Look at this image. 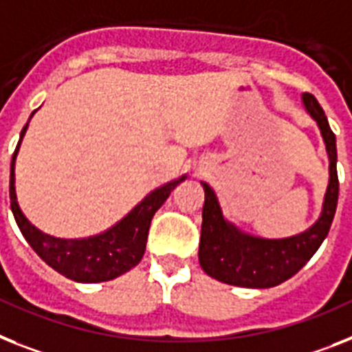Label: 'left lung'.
<instances>
[{
	"label": "left lung",
	"mask_w": 352,
	"mask_h": 352,
	"mask_svg": "<svg viewBox=\"0 0 352 352\" xmlns=\"http://www.w3.org/2000/svg\"><path fill=\"white\" fill-rule=\"evenodd\" d=\"M302 102L309 117L316 122L329 156V185H327L320 217L306 232L284 237L263 239L241 232L226 221L216 192L201 182L205 190L199 264L203 272L219 283L241 287H274L292 278L311 259L329 234L338 203V174H336V136L331 131L326 113L311 93H302Z\"/></svg>",
	"instance_id": "8db88e82"
}]
</instances>
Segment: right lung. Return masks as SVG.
I'll return each mask as SVG.
<instances>
[{"instance_id":"add662e5","label":"right lung","mask_w":352,"mask_h":352,"mask_svg":"<svg viewBox=\"0 0 352 352\" xmlns=\"http://www.w3.org/2000/svg\"><path fill=\"white\" fill-rule=\"evenodd\" d=\"M26 127L28 124L23 127L19 135V142H17L12 164H10V208L26 243L50 268L75 283H106L135 268L144 257L151 219L156 210L164 205L165 199L170 196L174 187H178L187 176L165 183L164 187L147 194L120 223L111 226L104 234L93 235L88 239H59L54 235L43 234L39 228H36L26 219L17 205L14 170H16L17 151L26 133Z\"/></svg>"}]
</instances>
